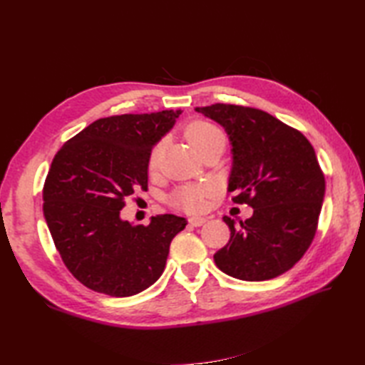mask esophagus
<instances>
[{"label": "esophagus", "mask_w": 365, "mask_h": 365, "mask_svg": "<svg viewBox=\"0 0 365 365\" xmlns=\"http://www.w3.org/2000/svg\"><path fill=\"white\" fill-rule=\"evenodd\" d=\"M188 221H190L191 226L199 227V226H202V224L207 222V218H204V216H191Z\"/></svg>", "instance_id": "1"}]
</instances>
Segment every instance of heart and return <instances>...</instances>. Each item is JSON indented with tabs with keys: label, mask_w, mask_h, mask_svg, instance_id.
I'll return each mask as SVG.
<instances>
[{
	"label": "heart",
	"mask_w": 365,
	"mask_h": 365,
	"mask_svg": "<svg viewBox=\"0 0 365 365\" xmlns=\"http://www.w3.org/2000/svg\"><path fill=\"white\" fill-rule=\"evenodd\" d=\"M187 138L197 152H200L204 147H207L212 143L226 144V135H224V131L216 125V123L208 122V120H196L190 123L187 128ZM163 150H165V143L163 141H158L152 147V150L149 153V169L152 173L153 170H157L160 166ZM212 191H213L212 183L187 185V187L178 188L174 192L173 200L175 205L185 208V210L197 212L204 207L205 197L210 195Z\"/></svg>",
	"instance_id": "heart-1"
}]
</instances>
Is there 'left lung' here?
Here are the masks:
<instances>
[{
    "label": "left lung",
    "mask_w": 365,
    "mask_h": 365,
    "mask_svg": "<svg viewBox=\"0 0 365 365\" xmlns=\"http://www.w3.org/2000/svg\"><path fill=\"white\" fill-rule=\"evenodd\" d=\"M226 128L234 166V204L254 208L250 220L229 216V243L213 255L224 273L242 281L284 274L311 246L324 197V174L309 139L259 108L215 103L196 108Z\"/></svg>",
    "instance_id": "left-lung-1"
}]
</instances>
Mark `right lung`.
I'll return each instance as SVG.
<instances>
[{"mask_svg":"<svg viewBox=\"0 0 365 365\" xmlns=\"http://www.w3.org/2000/svg\"><path fill=\"white\" fill-rule=\"evenodd\" d=\"M180 113L102 118L54 155L42 191L43 215L64 265L88 289L131 297L165 271L170 242L187 220L166 213L149 226H131L120 210L135 191H147L149 153Z\"/></svg>","mask_w":365,"mask_h":365,"instance_id":"obj_1","label":"right lung"}]
</instances>
